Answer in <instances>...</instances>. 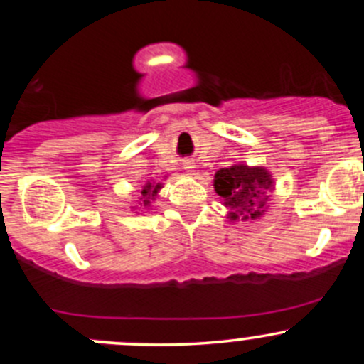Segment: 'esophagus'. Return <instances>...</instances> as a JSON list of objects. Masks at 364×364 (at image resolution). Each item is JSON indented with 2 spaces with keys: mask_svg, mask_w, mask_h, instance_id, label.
I'll use <instances>...</instances> for the list:
<instances>
[{
  "mask_svg": "<svg viewBox=\"0 0 364 364\" xmlns=\"http://www.w3.org/2000/svg\"><path fill=\"white\" fill-rule=\"evenodd\" d=\"M183 168L188 172H193V168H196V164H193V160H185L183 161Z\"/></svg>",
  "mask_w": 364,
  "mask_h": 364,
  "instance_id": "esophagus-1",
  "label": "esophagus"
}]
</instances>
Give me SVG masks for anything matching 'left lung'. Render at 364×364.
I'll return each instance as SVG.
<instances>
[{
    "label": "left lung",
    "instance_id": "left-lung-1",
    "mask_svg": "<svg viewBox=\"0 0 364 364\" xmlns=\"http://www.w3.org/2000/svg\"><path fill=\"white\" fill-rule=\"evenodd\" d=\"M213 186L222 197V204L229 209L227 218L230 222H248L260 218L266 213L269 192L274 190V181L266 167L234 164L216 171Z\"/></svg>",
    "mask_w": 364,
    "mask_h": 364
}]
</instances>
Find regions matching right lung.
Masks as SVG:
<instances>
[{"label":"right lung","instance_id":"obj_1","mask_svg":"<svg viewBox=\"0 0 364 364\" xmlns=\"http://www.w3.org/2000/svg\"><path fill=\"white\" fill-rule=\"evenodd\" d=\"M160 188H161V183H151V181L146 183V185L142 186V192L137 200V205H132V209L135 211V209L141 208V211H146V209L151 208V203L156 199Z\"/></svg>","mask_w":364,"mask_h":364}]
</instances>
